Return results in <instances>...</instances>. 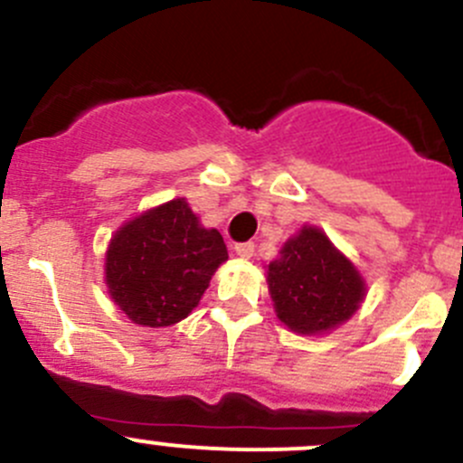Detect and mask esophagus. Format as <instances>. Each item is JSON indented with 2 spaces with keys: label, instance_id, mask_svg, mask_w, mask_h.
<instances>
[{
  "label": "esophagus",
  "instance_id": "esophagus-1",
  "mask_svg": "<svg viewBox=\"0 0 463 463\" xmlns=\"http://www.w3.org/2000/svg\"><path fill=\"white\" fill-rule=\"evenodd\" d=\"M253 250H255L253 241H240V244H235V253L244 260L253 258Z\"/></svg>",
  "mask_w": 463,
  "mask_h": 463
}]
</instances>
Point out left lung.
I'll return each instance as SVG.
<instances>
[{
  "mask_svg": "<svg viewBox=\"0 0 463 463\" xmlns=\"http://www.w3.org/2000/svg\"><path fill=\"white\" fill-rule=\"evenodd\" d=\"M269 294L287 327L317 335L353 317L364 280L318 228L305 226L269 264Z\"/></svg>",
  "mask_w": 463,
  "mask_h": 463,
  "instance_id": "left-lung-1",
  "label": "left lung"
}]
</instances>
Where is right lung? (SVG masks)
Wrapping results in <instances>:
<instances>
[{
	"label": "right lung",
	"instance_id": "1",
	"mask_svg": "<svg viewBox=\"0 0 463 463\" xmlns=\"http://www.w3.org/2000/svg\"><path fill=\"white\" fill-rule=\"evenodd\" d=\"M226 260L223 237L201 226L185 201L174 199L115 232L106 253V285L131 321L172 326L199 305Z\"/></svg>",
	"mask_w": 463,
	"mask_h": 463
}]
</instances>
